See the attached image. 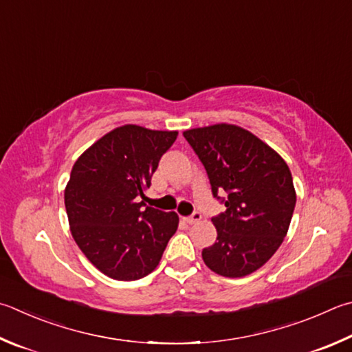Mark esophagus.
I'll return each mask as SVG.
<instances>
[{"label": "esophagus", "mask_w": 352, "mask_h": 352, "mask_svg": "<svg viewBox=\"0 0 352 352\" xmlns=\"http://www.w3.org/2000/svg\"><path fill=\"white\" fill-rule=\"evenodd\" d=\"M200 220H201V214H198V212H194L192 215H189V217H183V221L188 223V225H194V223L200 221Z\"/></svg>", "instance_id": "34e87169"}]
</instances>
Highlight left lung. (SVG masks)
<instances>
[{"label":"left lung","mask_w":352,"mask_h":352,"mask_svg":"<svg viewBox=\"0 0 352 352\" xmlns=\"http://www.w3.org/2000/svg\"><path fill=\"white\" fill-rule=\"evenodd\" d=\"M183 135L208 172L212 195L226 206L212 219L217 241L203 249V261L223 277L249 276L276 254L289 229L296 208L291 170L240 126L197 127Z\"/></svg>","instance_id":"left-lung-1"}]
</instances>
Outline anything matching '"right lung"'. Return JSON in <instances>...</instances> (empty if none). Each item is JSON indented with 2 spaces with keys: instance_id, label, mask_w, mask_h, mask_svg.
<instances>
[{
  "instance_id": "right-lung-1",
  "label": "right lung",
  "mask_w": 352,
  "mask_h": 352,
  "mask_svg": "<svg viewBox=\"0 0 352 352\" xmlns=\"http://www.w3.org/2000/svg\"><path fill=\"white\" fill-rule=\"evenodd\" d=\"M177 131L124 124L76 160L65 190L76 245L104 276L132 282L158 266L178 228L175 212L146 206L144 190Z\"/></svg>"
}]
</instances>
